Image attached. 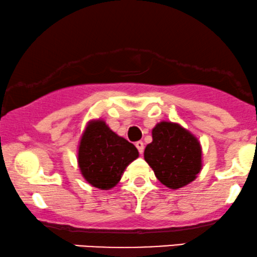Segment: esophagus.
<instances>
[{
  "label": "esophagus",
  "instance_id": "esophagus-1",
  "mask_svg": "<svg viewBox=\"0 0 257 257\" xmlns=\"http://www.w3.org/2000/svg\"><path fill=\"white\" fill-rule=\"evenodd\" d=\"M135 146H137V148H138V151H139V153L140 154H142L144 153V150H145V146H144V142L142 141H138L137 144H135Z\"/></svg>",
  "mask_w": 257,
  "mask_h": 257
}]
</instances>
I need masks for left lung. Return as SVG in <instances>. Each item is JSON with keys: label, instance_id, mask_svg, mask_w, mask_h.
Segmentation results:
<instances>
[{"label": "left lung", "instance_id": "8db88e82", "mask_svg": "<svg viewBox=\"0 0 257 257\" xmlns=\"http://www.w3.org/2000/svg\"><path fill=\"white\" fill-rule=\"evenodd\" d=\"M152 139L144 157L160 183L176 190L195 181L202 170V147L193 133L162 120L152 129Z\"/></svg>", "mask_w": 257, "mask_h": 257}]
</instances>
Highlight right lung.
<instances>
[{
	"label": "right lung",
	"instance_id": "right-lung-1",
	"mask_svg": "<svg viewBox=\"0 0 257 257\" xmlns=\"http://www.w3.org/2000/svg\"><path fill=\"white\" fill-rule=\"evenodd\" d=\"M138 157L137 147L111 131L104 119H91L86 124L78 146V166L92 187L112 189Z\"/></svg>",
	"mask_w": 257,
	"mask_h": 257
}]
</instances>
